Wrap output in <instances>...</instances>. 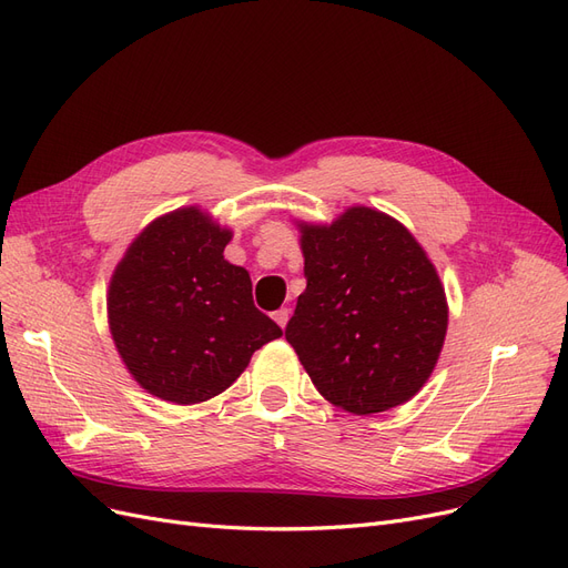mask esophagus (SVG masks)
Returning a JSON list of instances; mask_svg holds the SVG:
<instances>
[{
	"label": "esophagus",
	"instance_id": "esophagus-1",
	"mask_svg": "<svg viewBox=\"0 0 568 568\" xmlns=\"http://www.w3.org/2000/svg\"><path fill=\"white\" fill-rule=\"evenodd\" d=\"M273 321H276V323L285 329V325H287V321H290V308H278V311H273Z\"/></svg>",
	"mask_w": 568,
	"mask_h": 568
}]
</instances>
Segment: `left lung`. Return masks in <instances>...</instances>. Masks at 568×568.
<instances>
[{
	"mask_svg": "<svg viewBox=\"0 0 568 568\" xmlns=\"http://www.w3.org/2000/svg\"><path fill=\"white\" fill-rule=\"evenodd\" d=\"M306 290L285 339L313 386L348 414L388 412L424 388L443 353L445 285L412 231L367 205L295 222Z\"/></svg>",
	"mask_w": 568,
	"mask_h": 568,
	"instance_id": "obj_1",
	"label": "left lung"
}]
</instances>
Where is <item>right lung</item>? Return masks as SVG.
Returning <instances> with one entry per match:
<instances>
[{
    "label": "right lung",
    "instance_id": "1",
    "mask_svg": "<svg viewBox=\"0 0 568 568\" xmlns=\"http://www.w3.org/2000/svg\"><path fill=\"white\" fill-rule=\"evenodd\" d=\"M234 231L199 205L146 224L108 290V323L140 388L199 405L234 384L283 329L252 302L250 273L224 260Z\"/></svg>",
    "mask_w": 568,
    "mask_h": 568
}]
</instances>
